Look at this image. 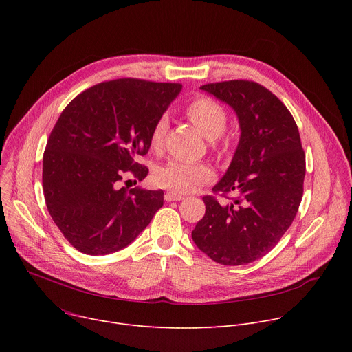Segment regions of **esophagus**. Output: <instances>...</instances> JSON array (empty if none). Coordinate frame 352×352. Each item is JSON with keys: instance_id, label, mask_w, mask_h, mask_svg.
<instances>
[{"instance_id": "esophagus-1", "label": "esophagus", "mask_w": 352, "mask_h": 352, "mask_svg": "<svg viewBox=\"0 0 352 352\" xmlns=\"http://www.w3.org/2000/svg\"><path fill=\"white\" fill-rule=\"evenodd\" d=\"M184 196L181 193H175V192H166L164 193V199L167 202H175V200H181Z\"/></svg>"}]
</instances>
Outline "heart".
I'll list each match as a JSON object with an SVG mask.
<instances>
[{"instance_id": "heart-1", "label": "heart", "mask_w": 352, "mask_h": 352, "mask_svg": "<svg viewBox=\"0 0 352 352\" xmlns=\"http://www.w3.org/2000/svg\"><path fill=\"white\" fill-rule=\"evenodd\" d=\"M188 120L208 139H214V146H223L219 136L226 131L228 122L227 109L217 100L199 94L185 107ZM167 131V120L160 117L152 126L148 135V144L159 150ZM214 178V171L204 163H189L184 160H171L155 171L153 179L160 188L175 193H186L197 189Z\"/></svg>"}]
</instances>
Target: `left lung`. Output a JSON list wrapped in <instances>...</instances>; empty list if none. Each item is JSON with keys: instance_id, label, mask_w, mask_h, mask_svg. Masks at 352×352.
<instances>
[{"instance_id": "1", "label": "left lung", "mask_w": 352, "mask_h": 352, "mask_svg": "<svg viewBox=\"0 0 352 352\" xmlns=\"http://www.w3.org/2000/svg\"><path fill=\"white\" fill-rule=\"evenodd\" d=\"M200 89L235 110L241 139L213 195L204 196L206 212L192 239L220 265H246L269 254L292 224L304 195L305 152L294 117L265 86L239 79ZM214 194L232 202L220 204Z\"/></svg>"}]
</instances>
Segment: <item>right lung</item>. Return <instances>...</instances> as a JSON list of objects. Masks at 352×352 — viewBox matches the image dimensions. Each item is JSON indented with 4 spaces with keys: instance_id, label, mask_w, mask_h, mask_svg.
<instances>
[{
    "instance_id": "obj_1",
    "label": "right lung",
    "mask_w": 352,
    "mask_h": 352,
    "mask_svg": "<svg viewBox=\"0 0 352 352\" xmlns=\"http://www.w3.org/2000/svg\"><path fill=\"white\" fill-rule=\"evenodd\" d=\"M181 89L136 78L102 82L61 113L43 155V190L50 216L79 252H117L163 206V190L128 189L121 181L147 175L136 159L148 152L153 124Z\"/></svg>"
}]
</instances>
